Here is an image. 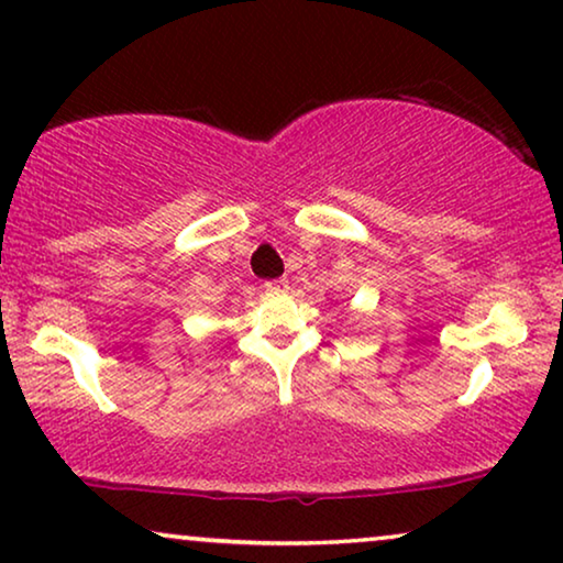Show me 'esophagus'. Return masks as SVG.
<instances>
[{
    "label": "esophagus",
    "mask_w": 563,
    "mask_h": 563,
    "mask_svg": "<svg viewBox=\"0 0 563 563\" xmlns=\"http://www.w3.org/2000/svg\"><path fill=\"white\" fill-rule=\"evenodd\" d=\"M264 287H266L268 291H282V289H287V287H289V279H287V276H279V279L266 282Z\"/></svg>",
    "instance_id": "obj_1"
}]
</instances>
